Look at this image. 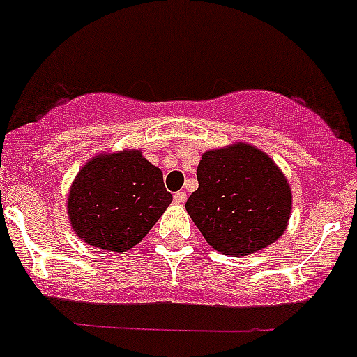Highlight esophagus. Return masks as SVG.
<instances>
[{
    "label": "esophagus",
    "mask_w": 357,
    "mask_h": 357,
    "mask_svg": "<svg viewBox=\"0 0 357 357\" xmlns=\"http://www.w3.org/2000/svg\"><path fill=\"white\" fill-rule=\"evenodd\" d=\"M174 202L179 203V205L187 202V192H183V190H179V192L174 194Z\"/></svg>",
    "instance_id": "1"
}]
</instances>
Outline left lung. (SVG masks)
Masks as SVG:
<instances>
[{"label":"left lung","mask_w":357,"mask_h":357,"mask_svg":"<svg viewBox=\"0 0 357 357\" xmlns=\"http://www.w3.org/2000/svg\"><path fill=\"white\" fill-rule=\"evenodd\" d=\"M197 183L185 208L215 250L245 256L285 232L292 194L285 176L261 151L238 143L205 152Z\"/></svg>","instance_id":"left-lung-1"}]
</instances>
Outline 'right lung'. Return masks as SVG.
<instances>
[{"label": "right lung", "instance_id": "right-lung-1", "mask_svg": "<svg viewBox=\"0 0 357 357\" xmlns=\"http://www.w3.org/2000/svg\"><path fill=\"white\" fill-rule=\"evenodd\" d=\"M170 202L161 170L139 151H125L83 167L68 194V218L85 243L125 252L145 238Z\"/></svg>", "mask_w": 357, "mask_h": 357}]
</instances>
